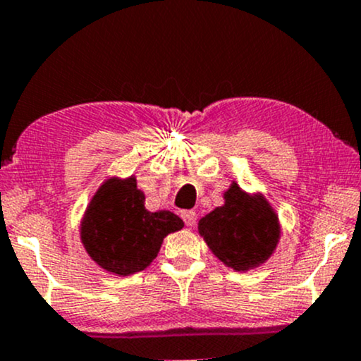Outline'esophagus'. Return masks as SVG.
Here are the masks:
<instances>
[{"mask_svg":"<svg viewBox=\"0 0 361 361\" xmlns=\"http://www.w3.org/2000/svg\"><path fill=\"white\" fill-rule=\"evenodd\" d=\"M181 219H183L186 226L192 227L195 226V222H197V212H195V210H183V212H181Z\"/></svg>","mask_w":361,"mask_h":361,"instance_id":"34e87169","label":"esophagus"}]
</instances>
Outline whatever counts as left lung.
<instances>
[{"label": "left lung", "instance_id": "1", "mask_svg": "<svg viewBox=\"0 0 361 361\" xmlns=\"http://www.w3.org/2000/svg\"><path fill=\"white\" fill-rule=\"evenodd\" d=\"M198 234L224 264L247 271L273 255L280 222L263 195L246 193L233 181L224 193V205L198 221Z\"/></svg>", "mask_w": 361, "mask_h": 361}]
</instances>
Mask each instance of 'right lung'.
I'll return each mask as SVG.
<instances>
[{
  "instance_id": "right-lung-1",
  "label": "right lung",
  "mask_w": 361,
  "mask_h": 361,
  "mask_svg": "<svg viewBox=\"0 0 361 361\" xmlns=\"http://www.w3.org/2000/svg\"><path fill=\"white\" fill-rule=\"evenodd\" d=\"M135 176L103 181L81 221V243L105 271L128 276L152 263L168 234L183 229L169 210L149 212Z\"/></svg>"
}]
</instances>
